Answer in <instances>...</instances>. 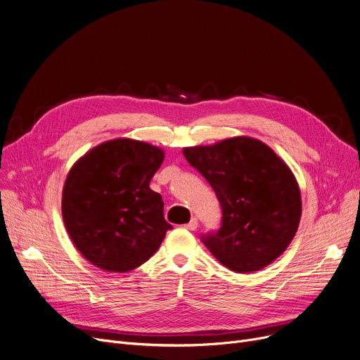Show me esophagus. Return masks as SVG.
I'll return each instance as SVG.
<instances>
[{"instance_id": "obj_1", "label": "esophagus", "mask_w": 360, "mask_h": 360, "mask_svg": "<svg viewBox=\"0 0 360 360\" xmlns=\"http://www.w3.org/2000/svg\"><path fill=\"white\" fill-rule=\"evenodd\" d=\"M198 228V220L194 217V219H191V221L190 223H186L185 224V229H188V231H195Z\"/></svg>"}]
</instances>
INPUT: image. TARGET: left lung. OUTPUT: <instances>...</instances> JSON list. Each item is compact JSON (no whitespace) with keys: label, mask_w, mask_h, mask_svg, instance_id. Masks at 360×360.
<instances>
[{"label":"left lung","mask_w":360,"mask_h":360,"mask_svg":"<svg viewBox=\"0 0 360 360\" xmlns=\"http://www.w3.org/2000/svg\"><path fill=\"white\" fill-rule=\"evenodd\" d=\"M182 153L220 202V229L201 238L219 262L235 273H254L286 251L299 228L302 201L285 160L245 136L185 147Z\"/></svg>","instance_id":"1"}]
</instances>
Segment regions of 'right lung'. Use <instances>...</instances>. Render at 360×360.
Listing matches in <instances>:
<instances>
[{
    "instance_id": "add662e5",
    "label": "right lung",
    "mask_w": 360,
    "mask_h": 360,
    "mask_svg": "<svg viewBox=\"0 0 360 360\" xmlns=\"http://www.w3.org/2000/svg\"><path fill=\"white\" fill-rule=\"evenodd\" d=\"M160 147L131 139L105 141L72 165L63 190L65 229L80 254L109 273H127L153 255L166 232L160 194L150 181Z\"/></svg>"
}]
</instances>
